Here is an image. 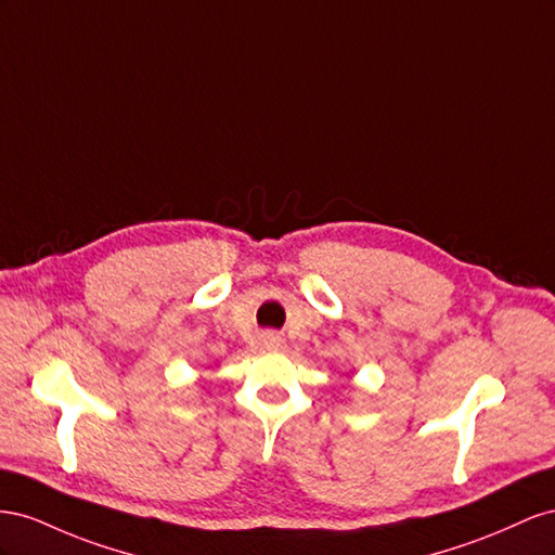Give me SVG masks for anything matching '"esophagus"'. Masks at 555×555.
Segmentation results:
<instances>
[{
	"label": "esophagus",
	"instance_id": "obj_1",
	"mask_svg": "<svg viewBox=\"0 0 555 555\" xmlns=\"http://www.w3.org/2000/svg\"><path fill=\"white\" fill-rule=\"evenodd\" d=\"M260 344H262L264 348H276V346H279V337L274 335V332H264V335L260 337Z\"/></svg>",
	"mask_w": 555,
	"mask_h": 555
}]
</instances>
